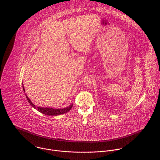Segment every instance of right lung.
I'll return each instance as SVG.
<instances>
[{
    "label": "right lung",
    "mask_w": 160,
    "mask_h": 160,
    "mask_svg": "<svg viewBox=\"0 0 160 160\" xmlns=\"http://www.w3.org/2000/svg\"><path fill=\"white\" fill-rule=\"evenodd\" d=\"M22 88H23V90L25 91L23 85H22ZM26 98L28 101V102L30 104V105L34 108L35 109H36L37 110H38L39 112L45 114V115H49V116H57V115H61V114H64L66 113L67 112L69 111L73 107V104H71L70 106H68L67 108H62V109H53V108H41V107H37L35 105H34V104L32 103V102L30 100V99L28 98V97L25 94Z\"/></svg>",
    "instance_id": "right-lung-1"
}]
</instances>
